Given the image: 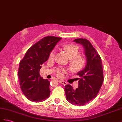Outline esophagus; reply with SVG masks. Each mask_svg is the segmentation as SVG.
I'll return each mask as SVG.
<instances>
[{
	"label": "esophagus",
	"mask_w": 122,
	"mask_h": 122,
	"mask_svg": "<svg viewBox=\"0 0 122 122\" xmlns=\"http://www.w3.org/2000/svg\"><path fill=\"white\" fill-rule=\"evenodd\" d=\"M59 82L63 85H66L67 84V83L64 81H63V80H59Z\"/></svg>",
	"instance_id": "obj_1"
}]
</instances>
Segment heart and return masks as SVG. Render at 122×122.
I'll use <instances>...</instances> for the list:
<instances>
[{
    "mask_svg": "<svg viewBox=\"0 0 122 122\" xmlns=\"http://www.w3.org/2000/svg\"><path fill=\"white\" fill-rule=\"evenodd\" d=\"M64 49L66 50L71 58L70 65L74 71L79 72L82 70L86 64V58L84 56L80 55L79 48L76 44H66L64 46ZM55 51L54 50L50 53L49 59H52L55 57ZM64 70L62 68H57L56 69V75L58 77H61L63 76Z\"/></svg>",
    "mask_w": 122,
    "mask_h": 122,
    "instance_id": "1",
    "label": "heart"
}]
</instances>
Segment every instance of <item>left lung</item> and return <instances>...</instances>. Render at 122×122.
<instances>
[{
  "mask_svg": "<svg viewBox=\"0 0 122 122\" xmlns=\"http://www.w3.org/2000/svg\"><path fill=\"white\" fill-rule=\"evenodd\" d=\"M75 42L81 44L85 49L87 64L84 69L77 75L80 76L78 88L74 90L72 86H65L66 99L73 105L82 106L95 98L103 82L102 64L97 51L86 39L79 38Z\"/></svg>",
  "mask_w": 122,
  "mask_h": 122,
  "instance_id": "left-lung-1",
  "label": "left lung"
}]
</instances>
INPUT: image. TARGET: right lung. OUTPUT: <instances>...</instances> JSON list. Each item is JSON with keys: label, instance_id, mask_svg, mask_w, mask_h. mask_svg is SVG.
Returning <instances> with one entry per match:
<instances>
[{"label": "right lung", "instance_id": "1", "mask_svg": "<svg viewBox=\"0 0 122 122\" xmlns=\"http://www.w3.org/2000/svg\"><path fill=\"white\" fill-rule=\"evenodd\" d=\"M61 38L47 36L34 44L20 62L18 77L24 95L32 102H43L50 97V82L40 75L41 65Z\"/></svg>", "mask_w": 122, "mask_h": 122}]
</instances>
